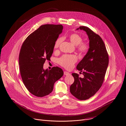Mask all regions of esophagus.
<instances>
[{"instance_id": "esophagus-1", "label": "esophagus", "mask_w": 126, "mask_h": 126, "mask_svg": "<svg viewBox=\"0 0 126 126\" xmlns=\"http://www.w3.org/2000/svg\"><path fill=\"white\" fill-rule=\"evenodd\" d=\"M64 75H66V76H68L69 75H70V73L67 71H64Z\"/></svg>"}]
</instances>
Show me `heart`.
Returning a JSON list of instances; mask_svg holds the SVG:
<instances>
[{
  "mask_svg": "<svg viewBox=\"0 0 126 126\" xmlns=\"http://www.w3.org/2000/svg\"><path fill=\"white\" fill-rule=\"evenodd\" d=\"M69 39L75 46H77L78 50L81 53H85L89 49V45L86 42H82V38L78 33H73L69 36ZM63 40V37H59L55 41L54 48H57ZM77 57L75 55H63L58 59V64L66 69H71L77 62Z\"/></svg>",
  "mask_w": 126,
  "mask_h": 126,
  "instance_id": "b5f03b06",
  "label": "heart"
}]
</instances>
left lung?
<instances>
[{"instance_id": "obj_1", "label": "left lung", "mask_w": 126, "mask_h": 126, "mask_svg": "<svg viewBox=\"0 0 126 126\" xmlns=\"http://www.w3.org/2000/svg\"><path fill=\"white\" fill-rule=\"evenodd\" d=\"M85 31L90 40L89 49L79 62L77 69L82 71L83 78L77 73H72L74 82L70 86L71 94L79 100H86L101 88L109 63V57L101 37L89 28L80 26L77 30Z\"/></svg>"}]
</instances>
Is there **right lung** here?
<instances>
[{
    "label": "right lung",
    "mask_w": 126,
    "mask_h": 126,
    "mask_svg": "<svg viewBox=\"0 0 126 126\" xmlns=\"http://www.w3.org/2000/svg\"><path fill=\"white\" fill-rule=\"evenodd\" d=\"M63 28L61 25H42L26 38L21 48L19 63L22 79L29 92L36 96L50 94L55 81L63 75L59 67L43 68L46 60H50Z\"/></svg>",
    "instance_id": "obj_1"
}]
</instances>
